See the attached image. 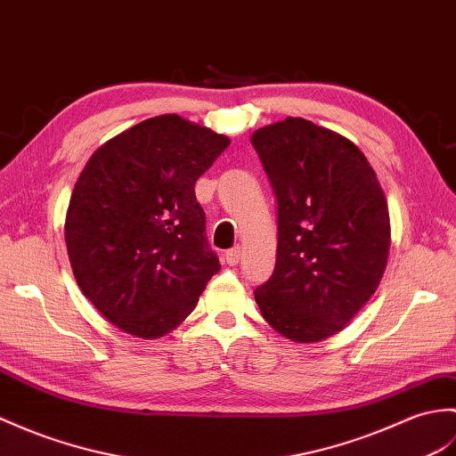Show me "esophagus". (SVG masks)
<instances>
[{"label": "esophagus", "mask_w": 456, "mask_h": 456, "mask_svg": "<svg viewBox=\"0 0 456 456\" xmlns=\"http://www.w3.org/2000/svg\"><path fill=\"white\" fill-rule=\"evenodd\" d=\"M240 256H242V248L235 247V248L225 252V262L229 264V266H237V264L240 262Z\"/></svg>", "instance_id": "1"}]
</instances>
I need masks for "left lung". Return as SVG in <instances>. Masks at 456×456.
<instances>
[{
  "label": "left lung",
  "instance_id": "left-lung-1",
  "mask_svg": "<svg viewBox=\"0 0 456 456\" xmlns=\"http://www.w3.org/2000/svg\"><path fill=\"white\" fill-rule=\"evenodd\" d=\"M250 142L278 200L276 268L254 299L288 340H324L354 319L383 278L385 192L355 143L311 120L289 116Z\"/></svg>",
  "mask_w": 456,
  "mask_h": 456
}]
</instances>
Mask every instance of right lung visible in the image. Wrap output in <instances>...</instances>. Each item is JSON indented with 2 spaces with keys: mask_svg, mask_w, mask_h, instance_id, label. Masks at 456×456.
Here are the masks:
<instances>
[{
  "mask_svg": "<svg viewBox=\"0 0 456 456\" xmlns=\"http://www.w3.org/2000/svg\"><path fill=\"white\" fill-rule=\"evenodd\" d=\"M229 143L163 114L112 137L85 165L66 216L68 256L85 297L120 330L171 332L219 272L194 184Z\"/></svg>",
  "mask_w": 456,
  "mask_h": 456,
  "instance_id": "obj_1",
  "label": "right lung"
}]
</instances>
